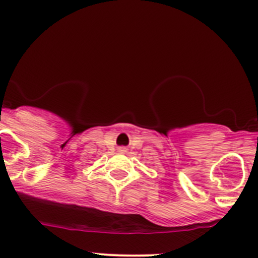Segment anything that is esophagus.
Returning a JSON list of instances; mask_svg holds the SVG:
<instances>
[{
  "label": "esophagus",
  "instance_id": "obj_1",
  "mask_svg": "<svg viewBox=\"0 0 258 258\" xmlns=\"http://www.w3.org/2000/svg\"><path fill=\"white\" fill-rule=\"evenodd\" d=\"M118 150H119V152H126V148L124 147H119Z\"/></svg>",
  "mask_w": 258,
  "mask_h": 258
}]
</instances>
